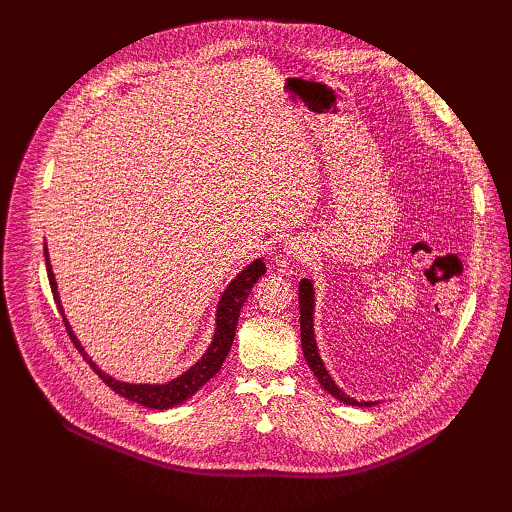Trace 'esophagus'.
I'll use <instances>...</instances> for the list:
<instances>
[{
  "instance_id": "esophagus-1",
  "label": "esophagus",
  "mask_w": 512,
  "mask_h": 512,
  "mask_svg": "<svg viewBox=\"0 0 512 512\" xmlns=\"http://www.w3.org/2000/svg\"><path fill=\"white\" fill-rule=\"evenodd\" d=\"M288 253H290V255H299L301 249H299L297 245H288Z\"/></svg>"
}]
</instances>
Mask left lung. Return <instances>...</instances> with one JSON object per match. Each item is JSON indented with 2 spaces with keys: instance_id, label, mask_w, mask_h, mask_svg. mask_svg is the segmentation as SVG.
<instances>
[{
  "instance_id": "left-lung-1",
  "label": "left lung",
  "mask_w": 512,
  "mask_h": 512,
  "mask_svg": "<svg viewBox=\"0 0 512 512\" xmlns=\"http://www.w3.org/2000/svg\"><path fill=\"white\" fill-rule=\"evenodd\" d=\"M299 307H301V342H303V353H305V359H307L313 375L317 378V382L321 384V388L328 390L340 402H346V405H353V407H371V405H375V402L355 400L351 396H346L342 390H338V386L330 378V373L326 371L324 363H321V359L317 355L315 338H313V317H311L313 315V286H311V280H303L299 284Z\"/></svg>"
}]
</instances>
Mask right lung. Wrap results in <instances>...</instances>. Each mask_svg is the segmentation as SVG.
I'll return each instance as SVG.
<instances>
[{
    "label": "right lung",
    "instance_id": "right-lung-1",
    "mask_svg": "<svg viewBox=\"0 0 512 512\" xmlns=\"http://www.w3.org/2000/svg\"><path fill=\"white\" fill-rule=\"evenodd\" d=\"M45 265H47V278H49V286L53 292V299H56V305L62 313V321L66 326V332L72 340V344L78 348V353L85 357V361L91 365V369L99 375V378L105 382V386H110L116 394L139 402V405L147 407V409H170L174 405H180V402L191 398L201 386H205L215 373H218L230 353L232 348V340H234V332H236V324H238V315L242 305H245L249 292L253 290V286L257 284V280L265 274V265L261 259H257L255 263H251L245 272L238 274L236 280H232V284L226 288V292L222 294L220 305H218V328H215V336L213 342L209 346V351L203 355V359L188 369L186 373H182L180 378L161 384V386H151V384H124L118 380H112L110 375H105L83 351V346L78 344L76 336L72 334L68 321L64 317L62 305H60V297H58V286L56 280H53V272L51 265L47 259V249H45Z\"/></svg>",
    "mask_w": 512,
    "mask_h": 512
}]
</instances>
